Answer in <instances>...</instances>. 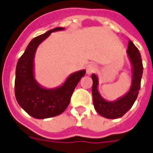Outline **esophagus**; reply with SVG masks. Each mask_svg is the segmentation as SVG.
<instances>
[{
    "mask_svg": "<svg viewBox=\"0 0 153 153\" xmlns=\"http://www.w3.org/2000/svg\"><path fill=\"white\" fill-rule=\"evenodd\" d=\"M97 70V66L94 65V64H89L88 65L87 67H86V73L88 75H90L93 73H94L95 71Z\"/></svg>",
    "mask_w": 153,
    "mask_h": 153,
    "instance_id": "obj_1",
    "label": "esophagus"
}]
</instances>
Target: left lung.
Instances as JSON below:
<instances>
[{"mask_svg":"<svg viewBox=\"0 0 153 153\" xmlns=\"http://www.w3.org/2000/svg\"><path fill=\"white\" fill-rule=\"evenodd\" d=\"M127 53L132 66V84L128 92L117 100L109 101L101 97L98 91L99 81L97 76L92 74L93 105L100 116L108 119H117L124 116L133 105L140 88L143 64L139 50L132 41H128Z\"/></svg>","mask_w":153,"mask_h":153,"instance_id":"8db88e82","label":"left lung"}]
</instances>
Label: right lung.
<instances>
[{
    "mask_svg": "<svg viewBox=\"0 0 153 153\" xmlns=\"http://www.w3.org/2000/svg\"><path fill=\"white\" fill-rule=\"evenodd\" d=\"M57 27L33 38L17 61L15 78V96L19 105L36 119H45L61 114L70 103L76 86L85 76V69L69 75L60 86L47 88L41 86L34 76V57L36 48L52 33L64 30Z\"/></svg>",
    "mask_w": 153,
    "mask_h": 153,
    "instance_id": "obj_1",
    "label": "right lung"
}]
</instances>
